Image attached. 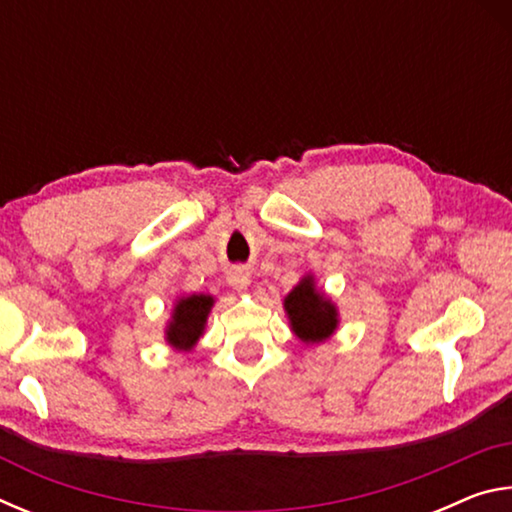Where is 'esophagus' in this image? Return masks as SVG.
I'll list each match as a JSON object with an SVG mask.
<instances>
[{
  "label": "esophagus",
  "instance_id": "1",
  "mask_svg": "<svg viewBox=\"0 0 512 512\" xmlns=\"http://www.w3.org/2000/svg\"><path fill=\"white\" fill-rule=\"evenodd\" d=\"M228 282H230L232 287H235V289H239V291H246V289H248V284H250V273L246 271L244 266H235V268H230V273H228Z\"/></svg>",
  "mask_w": 512,
  "mask_h": 512
}]
</instances>
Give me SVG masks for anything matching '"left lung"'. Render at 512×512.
Instances as JSON below:
<instances>
[{
    "mask_svg": "<svg viewBox=\"0 0 512 512\" xmlns=\"http://www.w3.org/2000/svg\"><path fill=\"white\" fill-rule=\"evenodd\" d=\"M293 332L300 341L320 343L336 329V309L323 293L314 289V280L305 277L284 300Z\"/></svg>",
    "mask_w": 512,
    "mask_h": 512,
    "instance_id": "obj_1",
    "label": "left lung"
}]
</instances>
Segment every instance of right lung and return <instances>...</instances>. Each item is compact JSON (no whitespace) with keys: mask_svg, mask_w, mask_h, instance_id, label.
<instances>
[{"mask_svg":"<svg viewBox=\"0 0 512 512\" xmlns=\"http://www.w3.org/2000/svg\"><path fill=\"white\" fill-rule=\"evenodd\" d=\"M210 296H189L178 300L176 309H173V320L167 329V341L178 350H189L203 334L207 314L212 307Z\"/></svg>","mask_w":512,"mask_h":512,"instance_id":"1","label":"right lung"}]
</instances>
